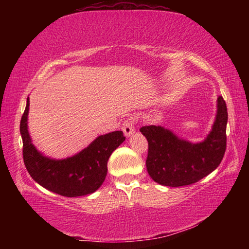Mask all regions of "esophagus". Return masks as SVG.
<instances>
[{
    "label": "esophagus",
    "instance_id": "obj_1",
    "mask_svg": "<svg viewBox=\"0 0 249 249\" xmlns=\"http://www.w3.org/2000/svg\"><path fill=\"white\" fill-rule=\"evenodd\" d=\"M135 121H136V120H135L134 117H128L127 120L124 121L123 125H122V130H123V132H124L126 137L130 136V135L134 133V130H135Z\"/></svg>",
    "mask_w": 249,
    "mask_h": 249
}]
</instances>
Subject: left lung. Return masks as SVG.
<instances>
[{"instance_id":"8db88e82","label":"left lung","mask_w":249,"mask_h":249,"mask_svg":"<svg viewBox=\"0 0 249 249\" xmlns=\"http://www.w3.org/2000/svg\"><path fill=\"white\" fill-rule=\"evenodd\" d=\"M227 107L222 96L217 98L215 122L203 142L192 144L180 140L161 126H142V134L148 142L146 167L156 182L167 187L196 183L214 171L226 150Z\"/></svg>"}]
</instances>
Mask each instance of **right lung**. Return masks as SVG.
<instances>
[{
	"label": "right lung",
	"instance_id": "obj_1",
	"mask_svg": "<svg viewBox=\"0 0 249 249\" xmlns=\"http://www.w3.org/2000/svg\"><path fill=\"white\" fill-rule=\"evenodd\" d=\"M29 99L20 120L25 167L32 178L47 190L74 197L87 196L102 185L107 174L109 156L125 141L122 130L101 135L95 141L66 159H50L41 155L32 144L27 128Z\"/></svg>",
	"mask_w": 249,
	"mask_h": 249
}]
</instances>
